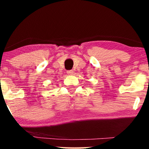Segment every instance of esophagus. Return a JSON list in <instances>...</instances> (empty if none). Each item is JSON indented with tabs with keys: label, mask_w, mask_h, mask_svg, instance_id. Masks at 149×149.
Instances as JSON below:
<instances>
[{
	"label": "esophagus",
	"mask_w": 149,
	"mask_h": 149,
	"mask_svg": "<svg viewBox=\"0 0 149 149\" xmlns=\"http://www.w3.org/2000/svg\"><path fill=\"white\" fill-rule=\"evenodd\" d=\"M67 73L69 75H70V76H71V75L73 74V71H72V70H71V71H68Z\"/></svg>",
	"instance_id": "esophagus-1"
}]
</instances>
